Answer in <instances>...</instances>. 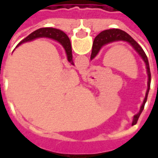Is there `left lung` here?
<instances>
[{"mask_svg": "<svg viewBox=\"0 0 158 158\" xmlns=\"http://www.w3.org/2000/svg\"><path fill=\"white\" fill-rule=\"evenodd\" d=\"M117 41L127 42V43H128L133 47V49L139 54V56L142 58L143 62L145 63L146 70H147V75H148V89H147V91H146V95H145L143 105H142L141 108H140V112L134 116L133 122H132V125H134L137 122L138 118L140 117V114H141V112H143V108H144L145 103H146L147 98H148V94H149V87H150V81H151V74H150V69H149V60H148L147 55H146V53L143 50V48L141 47V46L137 43L135 40L131 37L130 35H128L124 31L119 30V29L106 30V31L100 32L95 38L94 42H93V46H92V52H91V55H90V60H93L98 55V53L99 52V51H100L101 48L103 46H105L106 45H108V44H111V43H113V42H117Z\"/></svg>", "mask_w": 158, "mask_h": 158, "instance_id": "1", "label": "left lung"}]
</instances>
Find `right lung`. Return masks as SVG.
<instances>
[{
  "label": "right lung",
  "instance_id": "obj_1",
  "mask_svg": "<svg viewBox=\"0 0 158 158\" xmlns=\"http://www.w3.org/2000/svg\"><path fill=\"white\" fill-rule=\"evenodd\" d=\"M40 38H48V39L56 40L57 42H59L65 49L69 62H70L72 65H74L73 56H72V48H71V43H70L69 39L67 36V34L64 33L63 31H61L60 30H58L55 28H40L39 30L33 31L32 33L30 34L24 40H22L21 42L17 45V46H20L23 43L32 41V40H36V39H40Z\"/></svg>",
  "mask_w": 158,
  "mask_h": 158
}]
</instances>
